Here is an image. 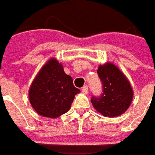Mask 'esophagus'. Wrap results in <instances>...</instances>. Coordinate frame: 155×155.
<instances>
[{
    "instance_id": "1",
    "label": "esophagus",
    "mask_w": 155,
    "mask_h": 155,
    "mask_svg": "<svg viewBox=\"0 0 155 155\" xmlns=\"http://www.w3.org/2000/svg\"><path fill=\"white\" fill-rule=\"evenodd\" d=\"M81 91H82V93L83 94H87V92H88V87H87V86H84L83 87H82V89H81Z\"/></svg>"
}]
</instances>
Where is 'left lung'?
<instances>
[{
  "instance_id": "left-lung-1",
  "label": "left lung",
  "mask_w": 155,
  "mask_h": 155,
  "mask_svg": "<svg viewBox=\"0 0 155 155\" xmlns=\"http://www.w3.org/2000/svg\"><path fill=\"white\" fill-rule=\"evenodd\" d=\"M102 82L101 96H93L91 102L106 117H116L127 111L133 101L134 92L128 80L115 65H101L97 70Z\"/></svg>"
}]
</instances>
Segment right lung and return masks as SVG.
<instances>
[{"label":"right lung","mask_w":155,"mask_h":155,"mask_svg":"<svg viewBox=\"0 0 155 155\" xmlns=\"http://www.w3.org/2000/svg\"><path fill=\"white\" fill-rule=\"evenodd\" d=\"M80 89L73 79L66 74L56 59H50L39 71L29 88V101L33 108L44 117L57 118L70 109Z\"/></svg>","instance_id":"1"}]
</instances>
